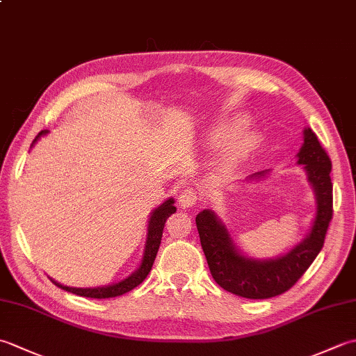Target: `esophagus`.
Returning <instances> with one entry per match:
<instances>
[{
    "label": "esophagus",
    "mask_w": 356,
    "mask_h": 356,
    "mask_svg": "<svg viewBox=\"0 0 356 356\" xmlns=\"http://www.w3.org/2000/svg\"><path fill=\"white\" fill-rule=\"evenodd\" d=\"M197 200H199V194L194 188H185V190L179 195V205L184 209L194 207L195 203H197Z\"/></svg>",
    "instance_id": "esophagus-1"
}]
</instances>
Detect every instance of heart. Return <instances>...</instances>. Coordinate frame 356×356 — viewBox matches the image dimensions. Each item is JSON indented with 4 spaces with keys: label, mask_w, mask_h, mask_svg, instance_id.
<instances>
[{
    "label": "heart",
    "mask_w": 356,
    "mask_h": 356,
    "mask_svg": "<svg viewBox=\"0 0 356 356\" xmlns=\"http://www.w3.org/2000/svg\"><path fill=\"white\" fill-rule=\"evenodd\" d=\"M207 143L209 147H218L223 143L218 154V165L222 168H232L254 153L260 143V134L249 127L246 115L226 116L208 128Z\"/></svg>",
    "instance_id": "b5f03b06"
}]
</instances>
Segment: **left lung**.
Wrapping results in <instances>:
<instances>
[{"label": "left lung", "instance_id": "1", "mask_svg": "<svg viewBox=\"0 0 356 356\" xmlns=\"http://www.w3.org/2000/svg\"><path fill=\"white\" fill-rule=\"evenodd\" d=\"M297 163L303 165L316 207L307 236L286 254L275 259H252L236 246L228 228L213 209H203L195 217L211 275L225 291L252 300L277 297L291 289L320 254L332 218V162L309 127L303 131ZM266 174L268 170L254 172L246 180L261 179Z\"/></svg>", "mask_w": 356, "mask_h": 356}]
</instances>
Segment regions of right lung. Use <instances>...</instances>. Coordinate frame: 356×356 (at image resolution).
I'll return each mask as SVG.
<instances>
[{"mask_svg": "<svg viewBox=\"0 0 356 356\" xmlns=\"http://www.w3.org/2000/svg\"><path fill=\"white\" fill-rule=\"evenodd\" d=\"M47 133H49V130H42L40 134H38L35 140L32 142V147L38 142V139L42 138V136H45ZM174 213H176V207H174L172 197L166 199L162 205H159L157 208L151 211L149 218H148L147 240H145V246H143V254H142V260H140L139 268L136 269L131 275H128L127 278L120 280V282L107 284V286H97V287H70V286H64L61 283H58L56 280H53L50 277L49 278L58 287H61V289L81 295V297H87V298H113V297H119V295H124L127 292L133 291L134 287H138L143 282V280L147 278L151 268H153L156 254L159 251V246H161L165 222H166V218H168Z\"/></svg>", "mask_w": 356, "mask_h": 356, "instance_id": "1", "label": "right lung"}]
</instances>
